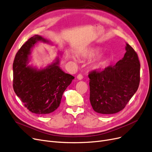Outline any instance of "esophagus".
I'll list each match as a JSON object with an SVG mask.
<instances>
[{"mask_svg": "<svg viewBox=\"0 0 152 152\" xmlns=\"http://www.w3.org/2000/svg\"><path fill=\"white\" fill-rule=\"evenodd\" d=\"M77 78L78 80H83V76H82V75L79 74V75L77 76Z\"/></svg>", "mask_w": 152, "mask_h": 152, "instance_id": "obj_1", "label": "esophagus"}]
</instances>
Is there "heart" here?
<instances>
[{"instance_id":"1","label":"heart","mask_w":152,"mask_h":152,"mask_svg":"<svg viewBox=\"0 0 152 152\" xmlns=\"http://www.w3.org/2000/svg\"><path fill=\"white\" fill-rule=\"evenodd\" d=\"M99 53V49L95 48H91L84 51L82 53V56L86 58H91L95 56ZM73 60H76L75 57H72ZM107 62V59L105 57H99L97 58L94 63V66L96 68H99L103 67Z\"/></svg>"}]
</instances>
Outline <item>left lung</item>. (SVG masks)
Masks as SVG:
<instances>
[{
    "label": "left lung",
    "mask_w": 152,
    "mask_h": 152,
    "mask_svg": "<svg viewBox=\"0 0 152 152\" xmlns=\"http://www.w3.org/2000/svg\"><path fill=\"white\" fill-rule=\"evenodd\" d=\"M122 60L114 66L89 74L90 97L92 109L103 115L122 110L138 89L140 64L138 55L128 43Z\"/></svg>",
    "instance_id": "1"
}]
</instances>
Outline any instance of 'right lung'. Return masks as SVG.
<instances>
[{"label": "right lung", "instance_id": "obj_1", "mask_svg": "<svg viewBox=\"0 0 152 152\" xmlns=\"http://www.w3.org/2000/svg\"><path fill=\"white\" fill-rule=\"evenodd\" d=\"M38 42L51 43L36 35L29 38L17 53L13 63V87L27 109L32 113L47 115L60 106L64 91L75 77L65 73L59 66V58L43 68L28 65L31 50ZM59 53L62 55L60 51Z\"/></svg>", "mask_w": 152, "mask_h": 152}]
</instances>
